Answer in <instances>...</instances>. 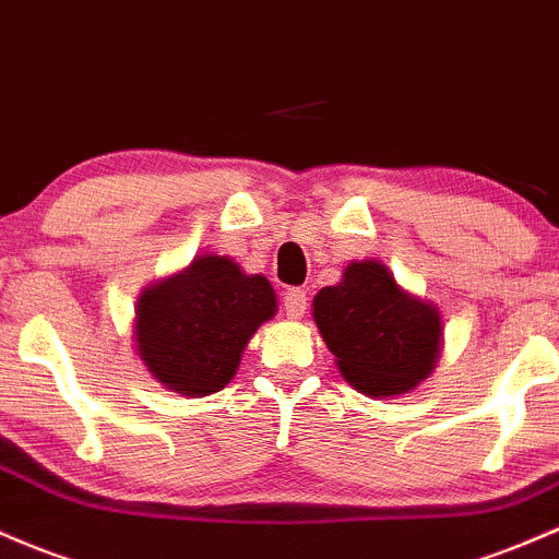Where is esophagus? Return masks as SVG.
<instances>
[{
    "label": "esophagus",
    "mask_w": 559,
    "mask_h": 559,
    "mask_svg": "<svg viewBox=\"0 0 559 559\" xmlns=\"http://www.w3.org/2000/svg\"><path fill=\"white\" fill-rule=\"evenodd\" d=\"M281 302H284L286 316H289L292 321H299V318L305 316V310H308V294L302 289H286Z\"/></svg>",
    "instance_id": "obj_1"
}]
</instances>
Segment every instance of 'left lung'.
Here are the masks:
<instances>
[{
	"instance_id": "8db88e82",
	"label": "left lung",
	"mask_w": 559,
	"mask_h": 559,
	"mask_svg": "<svg viewBox=\"0 0 559 559\" xmlns=\"http://www.w3.org/2000/svg\"><path fill=\"white\" fill-rule=\"evenodd\" d=\"M312 318L336 369L364 395H403L438 364V308L401 289L379 260L349 262L340 284L316 294Z\"/></svg>"
}]
</instances>
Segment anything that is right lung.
<instances>
[{
  "label": "right lung",
  "mask_w": 559,
  "mask_h": 559,
  "mask_svg": "<svg viewBox=\"0 0 559 559\" xmlns=\"http://www.w3.org/2000/svg\"><path fill=\"white\" fill-rule=\"evenodd\" d=\"M275 308L265 275H247L230 257L201 254L140 294L134 349L167 390L212 395L230 382L251 334Z\"/></svg>",
  "instance_id": "1"
}]
</instances>
